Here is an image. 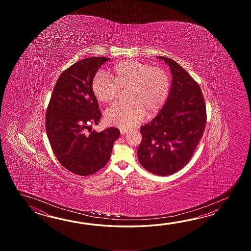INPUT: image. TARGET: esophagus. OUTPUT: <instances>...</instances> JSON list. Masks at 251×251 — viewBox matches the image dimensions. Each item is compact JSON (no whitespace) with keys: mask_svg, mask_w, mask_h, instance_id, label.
Returning <instances> with one entry per match:
<instances>
[{"mask_svg":"<svg viewBox=\"0 0 251 251\" xmlns=\"http://www.w3.org/2000/svg\"><path fill=\"white\" fill-rule=\"evenodd\" d=\"M128 130H126V129H120V133L122 134V135H124V134H126V133H127Z\"/></svg>","mask_w":251,"mask_h":251,"instance_id":"esophagus-1","label":"esophagus"}]
</instances>
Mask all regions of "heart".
Instances as JSON below:
<instances>
[{"label": "heart", "instance_id": "obj_1", "mask_svg": "<svg viewBox=\"0 0 251 251\" xmlns=\"http://www.w3.org/2000/svg\"><path fill=\"white\" fill-rule=\"evenodd\" d=\"M171 77L165 70L135 60H126L114 66L110 76L98 73L92 91L99 101L110 103L118 91L128 88L127 103H117L105 112L107 124L120 128L133 127L149 116L159 112L171 91Z\"/></svg>", "mask_w": 251, "mask_h": 251}]
</instances>
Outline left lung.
I'll return each mask as SVG.
<instances>
[{
    "instance_id": "obj_1",
    "label": "left lung",
    "mask_w": 251,
    "mask_h": 251,
    "mask_svg": "<svg viewBox=\"0 0 251 251\" xmlns=\"http://www.w3.org/2000/svg\"><path fill=\"white\" fill-rule=\"evenodd\" d=\"M171 69V91L164 106L140 128L143 140L137 155L145 170L159 176L180 171L191 159L203 136L206 111L198 82L175 61L163 56Z\"/></svg>"
}]
</instances>
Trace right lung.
Here are the masks:
<instances>
[{"label":"right lung","instance_id":"1","mask_svg":"<svg viewBox=\"0 0 251 251\" xmlns=\"http://www.w3.org/2000/svg\"><path fill=\"white\" fill-rule=\"evenodd\" d=\"M110 58L82 59L60 75L46 116V128L53 153L66 170L80 176L92 175L107 164L120 132L107 128L86 133L101 117L92 91L99 68Z\"/></svg>","mask_w":251,"mask_h":251}]
</instances>
